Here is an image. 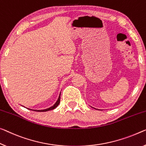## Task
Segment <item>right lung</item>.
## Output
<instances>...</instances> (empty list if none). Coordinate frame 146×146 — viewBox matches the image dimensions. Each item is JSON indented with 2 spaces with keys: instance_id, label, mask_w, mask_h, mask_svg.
<instances>
[{
  "instance_id": "add662e5",
  "label": "right lung",
  "mask_w": 146,
  "mask_h": 146,
  "mask_svg": "<svg viewBox=\"0 0 146 146\" xmlns=\"http://www.w3.org/2000/svg\"><path fill=\"white\" fill-rule=\"evenodd\" d=\"M60 95H59V98H58V100H57V101L56 102V103L55 104L53 105V106H51V107H50V108H48V109H46V110H35V111H49V110H53V109H55L56 107H57L58 105L59 104V103H60Z\"/></svg>"
}]
</instances>
